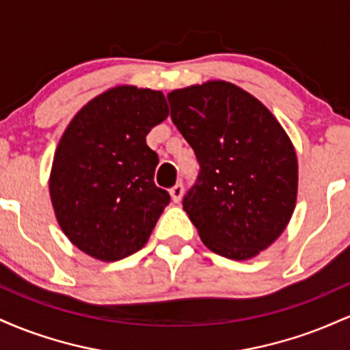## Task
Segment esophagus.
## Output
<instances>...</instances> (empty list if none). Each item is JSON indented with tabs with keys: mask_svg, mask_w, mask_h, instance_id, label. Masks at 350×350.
I'll return each mask as SVG.
<instances>
[{
	"mask_svg": "<svg viewBox=\"0 0 350 350\" xmlns=\"http://www.w3.org/2000/svg\"><path fill=\"white\" fill-rule=\"evenodd\" d=\"M170 194H171V199L174 200V202H179L180 199H183V194H184V186L183 184H176L174 187L170 189Z\"/></svg>",
	"mask_w": 350,
	"mask_h": 350,
	"instance_id": "34e87169",
	"label": "esophagus"
}]
</instances>
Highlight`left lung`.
<instances>
[{
	"label": "left lung",
	"mask_w": 350,
	"mask_h": 350,
	"mask_svg": "<svg viewBox=\"0 0 350 350\" xmlns=\"http://www.w3.org/2000/svg\"><path fill=\"white\" fill-rule=\"evenodd\" d=\"M167 100L199 163L183 207L204 245L230 260L258 255L295 211L298 161L290 138L262 102L224 80L179 88Z\"/></svg>",
	"instance_id": "left-lung-1"
}]
</instances>
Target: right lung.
Listing matches in <instances>:
<instances>
[{"label": "right lung", "instance_id": "1", "mask_svg": "<svg viewBox=\"0 0 350 350\" xmlns=\"http://www.w3.org/2000/svg\"><path fill=\"white\" fill-rule=\"evenodd\" d=\"M167 113L161 92L123 85L90 100L64 131L51 199L64 234L87 255L116 262L150 239L171 198L154 184L159 159L146 135Z\"/></svg>", "mask_w": 350, "mask_h": 350}]
</instances>
